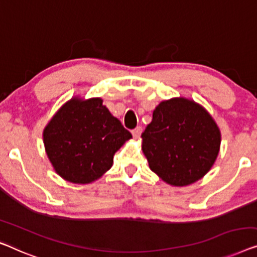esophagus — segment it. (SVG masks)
I'll use <instances>...</instances> for the list:
<instances>
[{"label":"esophagus","instance_id":"obj_1","mask_svg":"<svg viewBox=\"0 0 257 257\" xmlns=\"http://www.w3.org/2000/svg\"><path fill=\"white\" fill-rule=\"evenodd\" d=\"M141 132H143V127H141V126H137L135 130H132V135H133V137L136 138V139H137V138L140 137Z\"/></svg>","mask_w":257,"mask_h":257}]
</instances>
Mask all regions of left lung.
I'll return each instance as SVG.
<instances>
[{
	"mask_svg": "<svg viewBox=\"0 0 257 257\" xmlns=\"http://www.w3.org/2000/svg\"><path fill=\"white\" fill-rule=\"evenodd\" d=\"M141 137L150 168L175 187L200 180L220 147L217 124L205 109L187 98L160 103Z\"/></svg>",
	"mask_w": 257,
	"mask_h": 257,
	"instance_id": "8db88e82",
	"label": "left lung"
}]
</instances>
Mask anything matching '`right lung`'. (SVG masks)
<instances>
[{"instance_id": "obj_1", "label": "right lung", "mask_w": 257, "mask_h": 257, "mask_svg": "<svg viewBox=\"0 0 257 257\" xmlns=\"http://www.w3.org/2000/svg\"><path fill=\"white\" fill-rule=\"evenodd\" d=\"M131 138L101 98L70 99L44 130V145L55 172L81 184L109 170L114 153Z\"/></svg>"}]
</instances>
